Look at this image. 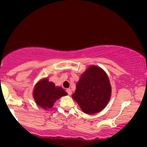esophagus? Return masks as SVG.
I'll return each instance as SVG.
<instances>
[{"instance_id": "34e87169", "label": "esophagus", "mask_w": 147, "mask_h": 147, "mask_svg": "<svg viewBox=\"0 0 147 147\" xmlns=\"http://www.w3.org/2000/svg\"><path fill=\"white\" fill-rule=\"evenodd\" d=\"M66 92H67V94H69V95H71V94H72V90H71V89H69V88L67 89Z\"/></svg>"}]
</instances>
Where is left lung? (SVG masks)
Wrapping results in <instances>:
<instances>
[{
	"label": "left lung",
	"mask_w": 147,
	"mask_h": 147,
	"mask_svg": "<svg viewBox=\"0 0 147 147\" xmlns=\"http://www.w3.org/2000/svg\"><path fill=\"white\" fill-rule=\"evenodd\" d=\"M111 93V84L106 72L102 68L92 65L81 75L72 96L84 113L93 115L107 106Z\"/></svg>",
	"instance_id": "obj_1"
}]
</instances>
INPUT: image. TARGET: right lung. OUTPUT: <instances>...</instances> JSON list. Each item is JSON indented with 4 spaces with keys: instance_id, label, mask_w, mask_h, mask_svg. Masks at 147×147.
I'll list each match as a JSON object with an SVG mask.
<instances>
[{
    "instance_id": "right-lung-1",
    "label": "right lung",
    "mask_w": 147,
    "mask_h": 147,
    "mask_svg": "<svg viewBox=\"0 0 147 147\" xmlns=\"http://www.w3.org/2000/svg\"><path fill=\"white\" fill-rule=\"evenodd\" d=\"M67 93L60 87H56L52 82H49L47 78L39 81L35 86L33 97L38 106L45 109H50L54 105L55 102Z\"/></svg>"
}]
</instances>
